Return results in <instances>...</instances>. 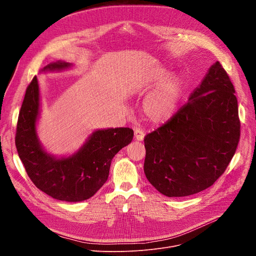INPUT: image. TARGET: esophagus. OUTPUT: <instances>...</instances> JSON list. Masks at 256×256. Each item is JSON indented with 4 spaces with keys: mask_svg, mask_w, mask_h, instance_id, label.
<instances>
[{
    "mask_svg": "<svg viewBox=\"0 0 256 256\" xmlns=\"http://www.w3.org/2000/svg\"><path fill=\"white\" fill-rule=\"evenodd\" d=\"M144 136V132L142 130H140L138 126L134 128V138L136 140H142Z\"/></svg>",
    "mask_w": 256,
    "mask_h": 256,
    "instance_id": "34e87169",
    "label": "esophagus"
}]
</instances>
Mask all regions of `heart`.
<instances>
[{
    "label": "heart",
    "instance_id": "heart-1",
    "mask_svg": "<svg viewBox=\"0 0 256 256\" xmlns=\"http://www.w3.org/2000/svg\"><path fill=\"white\" fill-rule=\"evenodd\" d=\"M171 72L159 68L146 77L142 82L144 89H155L142 104L144 118L151 124H161L170 120L176 114L182 94L184 81L180 76L171 77Z\"/></svg>",
    "mask_w": 256,
    "mask_h": 256
}]
</instances>
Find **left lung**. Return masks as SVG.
I'll use <instances>...</instances> for the list:
<instances>
[{
  "instance_id": "8db88e82",
  "label": "left lung",
  "mask_w": 256,
  "mask_h": 256,
  "mask_svg": "<svg viewBox=\"0 0 256 256\" xmlns=\"http://www.w3.org/2000/svg\"><path fill=\"white\" fill-rule=\"evenodd\" d=\"M239 138L235 89L226 70L216 62L188 102L144 136L146 177L169 198L200 192L225 172Z\"/></svg>"
}]
</instances>
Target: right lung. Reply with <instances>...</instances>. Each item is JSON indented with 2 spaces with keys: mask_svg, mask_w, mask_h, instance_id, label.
Listing matches in <instances>:
<instances>
[{
  "mask_svg": "<svg viewBox=\"0 0 256 256\" xmlns=\"http://www.w3.org/2000/svg\"><path fill=\"white\" fill-rule=\"evenodd\" d=\"M70 66V62L58 60L42 72ZM40 114V84L34 77L26 89L15 138L19 158L29 178L36 188L56 200L77 202L90 198L106 182L114 157L132 140L134 130L130 128L97 130L76 153L56 157L44 150L38 138L36 124Z\"/></svg>",
  "mask_w": 256,
  "mask_h": 256,
  "instance_id": "right-lung-1",
  "label": "right lung"
}]
</instances>
